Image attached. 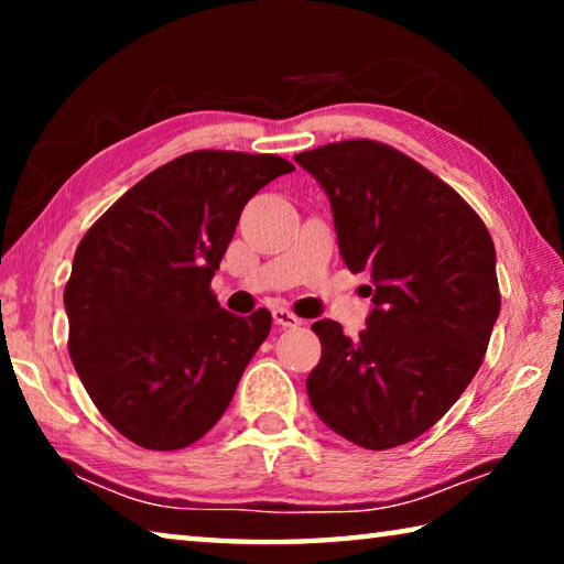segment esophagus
<instances>
[{"label":"esophagus","mask_w":564,"mask_h":564,"mask_svg":"<svg viewBox=\"0 0 564 564\" xmlns=\"http://www.w3.org/2000/svg\"><path fill=\"white\" fill-rule=\"evenodd\" d=\"M273 321H275V326H281V328H299L303 323L289 308H273Z\"/></svg>","instance_id":"34e87169"}]
</instances>
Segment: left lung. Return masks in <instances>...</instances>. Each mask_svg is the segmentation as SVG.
I'll return each instance as SVG.
<instances>
[{
  "label": "left lung",
  "mask_w": 564,
  "mask_h": 564,
  "mask_svg": "<svg viewBox=\"0 0 564 564\" xmlns=\"http://www.w3.org/2000/svg\"><path fill=\"white\" fill-rule=\"evenodd\" d=\"M295 161L328 194L343 261L373 295L358 338L328 318L311 326L323 348L305 380L311 405L368 451L415 441L488 350L500 313L492 238L455 188L380 141H336Z\"/></svg>",
  "instance_id": "left-lung-1"
}]
</instances>
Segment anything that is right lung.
I'll list each match as a JSON object with an SVG mask.
<instances>
[{"label": "right lung", "instance_id": "1", "mask_svg": "<svg viewBox=\"0 0 564 564\" xmlns=\"http://www.w3.org/2000/svg\"><path fill=\"white\" fill-rule=\"evenodd\" d=\"M293 164L191 151L131 186L74 253L69 356L99 413L147 451H181L231 403L271 313L218 305V271L248 198Z\"/></svg>", "mask_w": 564, "mask_h": 564}]
</instances>
